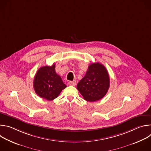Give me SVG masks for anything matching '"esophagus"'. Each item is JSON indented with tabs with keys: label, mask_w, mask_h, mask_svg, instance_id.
<instances>
[{
	"label": "esophagus",
	"mask_w": 151,
	"mask_h": 151,
	"mask_svg": "<svg viewBox=\"0 0 151 151\" xmlns=\"http://www.w3.org/2000/svg\"><path fill=\"white\" fill-rule=\"evenodd\" d=\"M68 83H69V85H71V86H75V85H76V81H69Z\"/></svg>",
	"instance_id": "34e87169"
}]
</instances>
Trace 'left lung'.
I'll return each instance as SVG.
<instances>
[{"label":"left lung","mask_w":151,"mask_h":151,"mask_svg":"<svg viewBox=\"0 0 151 151\" xmlns=\"http://www.w3.org/2000/svg\"><path fill=\"white\" fill-rule=\"evenodd\" d=\"M109 85V76L106 68L100 63H94L88 66L85 75L78 82L77 89L85 100L93 102L102 99Z\"/></svg>","instance_id":"1"}]
</instances>
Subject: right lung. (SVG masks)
<instances>
[{
    "mask_svg": "<svg viewBox=\"0 0 151 151\" xmlns=\"http://www.w3.org/2000/svg\"><path fill=\"white\" fill-rule=\"evenodd\" d=\"M55 66H43L36 73L33 87L36 93L41 98L52 100L57 98L61 91L66 87L58 75L55 72Z\"/></svg>",
    "mask_w": 151,
    "mask_h": 151,
    "instance_id": "1",
    "label": "right lung"
}]
</instances>
